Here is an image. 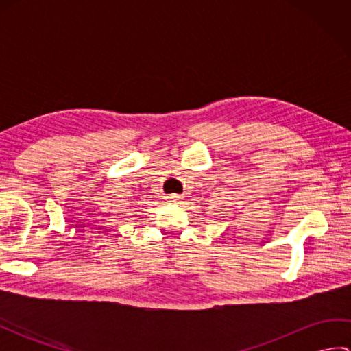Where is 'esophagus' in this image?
Here are the masks:
<instances>
[{
  "mask_svg": "<svg viewBox=\"0 0 351 351\" xmlns=\"http://www.w3.org/2000/svg\"><path fill=\"white\" fill-rule=\"evenodd\" d=\"M167 199H169V202H178V200H181V197L176 196V195H171Z\"/></svg>",
  "mask_w": 351,
  "mask_h": 351,
  "instance_id": "1",
  "label": "esophagus"
}]
</instances>
